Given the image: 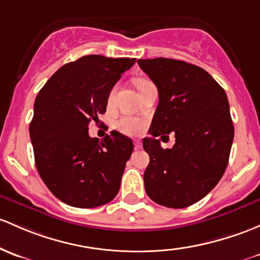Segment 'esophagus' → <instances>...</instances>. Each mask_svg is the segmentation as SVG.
Segmentation results:
<instances>
[{"label": "esophagus", "mask_w": 260, "mask_h": 260, "mask_svg": "<svg viewBox=\"0 0 260 260\" xmlns=\"http://www.w3.org/2000/svg\"><path fill=\"white\" fill-rule=\"evenodd\" d=\"M142 147V143H141V141H138V139H136L135 141V148L136 149H139Z\"/></svg>", "instance_id": "obj_1"}]
</instances>
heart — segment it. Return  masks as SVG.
<instances>
[{
    "mask_svg": "<svg viewBox=\"0 0 260 260\" xmlns=\"http://www.w3.org/2000/svg\"><path fill=\"white\" fill-rule=\"evenodd\" d=\"M135 83L138 91L141 92L142 88L146 87L147 84L149 83V81L143 80V78H138V80H136ZM114 92H116V88L112 89L111 93H109V101H112V98H113ZM143 125L144 124L142 119L136 118V117H132V116H123L116 122V127L118 128L122 133H124V135L127 136L139 135V133L142 132V129H143Z\"/></svg>",
    "mask_w": 260,
    "mask_h": 260,
    "instance_id": "obj_1",
    "label": "heart"
}]
</instances>
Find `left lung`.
<instances>
[{"instance_id":"left-lung-1","label":"left lung","mask_w":260,"mask_h":260,"mask_svg":"<svg viewBox=\"0 0 260 260\" xmlns=\"http://www.w3.org/2000/svg\"><path fill=\"white\" fill-rule=\"evenodd\" d=\"M138 64L159 94L152 137L143 139L149 154L146 193L160 206L185 208L208 194L225 172L234 138L226 94L198 66L163 57ZM171 132L176 143L163 150L155 137Z\"/></svg>"}]
</instances>
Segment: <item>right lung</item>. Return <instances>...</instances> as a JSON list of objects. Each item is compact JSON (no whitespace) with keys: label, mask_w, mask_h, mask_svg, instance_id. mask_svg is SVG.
<instances>
[{"label":"right lung","mask_w":260,"mask_h":260,"mask_svg":"<svg viewBox=\"0 0 260 260\" xmlns=\"http://www.w3.org/2000/svg\"><path fill=\"white\" fill-rule=\"evenodd\" d=\"M136 58L89 54L62 66L38 92L29 137L35 162L52 194L68 206L94 208L117 196L132 139L111 132L91 138L112 88Z\"/></svg>","instance_id":"1"}]
</instances>
